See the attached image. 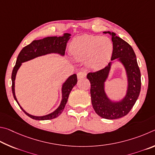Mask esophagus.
<instances>
[{
    "label": "esophagus",
    "instance_id": "1",
    "mask_svg": "<svg viewBox=\"0 0 155 155\" xmlns=\"http://www.w3.org/2000/svg\"><path fill=\"white\" fill-rule=\"evenodd\" d=\"M77 76H78V79H83V78H86V73H85V72H82V71H80V72H79V73H78V74H77Z\"/></svg>",
    "mask_w": 155,
    "mask_h": 155
}]
</instances>
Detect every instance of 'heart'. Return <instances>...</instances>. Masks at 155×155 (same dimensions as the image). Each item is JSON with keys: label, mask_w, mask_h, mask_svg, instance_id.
<instances>
[{"label": "heart", "mask_w": 155, "mask_h": 155, "mask_svg": "<svg viewBox=\"0 0 155 155\" xmlns=\"http://www.w3.org/2000/svg\"><path fill=\"white\" fill-rule=\"evenodd\" d=\"M113 43L107 37L84 35L71 43L69 51L76 61H84L88 68L97 69L107 63L112 56Z\"/></svg>", "instance_id": "b5f03b06"}]
</instances>
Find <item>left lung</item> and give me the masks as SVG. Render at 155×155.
<instances>
[{"mask_svg":"<svg viewBox=\"0 0 155 155\" xmlns=\"http://www.w3.org/2000/svg\"><path fill=\"white\" fill-rule=\"evenodd\" d=\"M112 35L114 50L111 61L118 59L125 68L128 88L125 97L120 101H112L105 92L104 85L109 74L112 62L104 69L88 73L91 82L92 105L95 112L103 118L114 120L128 114L136 102L141 90V73L136 56L131 45L116 36L114 32H104Z\"/></svg>","mask_w":155,"mask_h":155,"instance_id":"8db88e82","label":"left lung"}]
</instances>
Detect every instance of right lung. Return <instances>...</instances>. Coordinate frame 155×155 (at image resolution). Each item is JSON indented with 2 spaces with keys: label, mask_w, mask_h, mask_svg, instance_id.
<instances>
[{
  "label": "right lung",
  "mask_w": 155,
  "mask_h": 155,
  "mask_svg": "<svg viewBox=\"0 0 155 155\" xmlns=\"http://www.w3.org/2000/svg\"><path fill=\"white\" fill-rule=\"evenodd\" d=\"M70 34L64 33L63 36L62 37H48L43 38L42 39L35 40L31 43H30L29 45L25 46L19 54L12 74V93L19 106L30 118L38 120H45L55 118L58 117L59 115H61V113L63 112L71 91L77 84V75L73 74L71 75L63 84L62 87V101L59 107L54 112L45 116H35L29 114L28 113L25 112L19 104L18 100L16 99L15 94V80L18 70L20 67L22 62L30 61V60L33 59L38 56L45 55V54L50 53H57L61 54L62 56H64L65 50H66L67 43L70 39Z\"/></svg>",
  "instance_id": "add662e5"
}]
</instances>
